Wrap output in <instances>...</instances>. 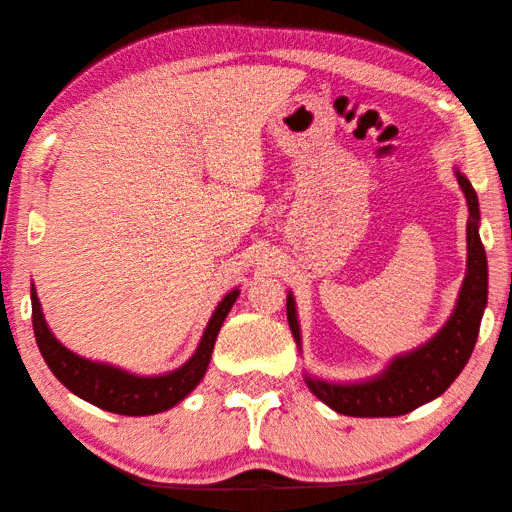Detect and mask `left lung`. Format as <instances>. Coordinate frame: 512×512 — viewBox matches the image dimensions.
Instances as JSON below:
<instances>
[{"label": "left lung", "instance_id": "left-lung-1", "mask_svg": "<svg viewBox=\"0 0 512 512\" xmlns=\"http://www.w3.org/2000/svg\"><path fill=\"white\" fill-rule=\"evenodd\" d=\"M457 181L468 201V268L450 320L425 345L396 356L385 371L362 383H329L306 374L304 380L324 405L345 416H403L434 401L448 389L472 356L483 309L488 304V264L479 237V199L459 170ZM286 318L300 347V324L293 293L286 297Z\"/></svg>", "mask_w": 512, "mask_h": 512}]
</instances>
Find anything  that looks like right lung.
<instances>
[{
  "instance_id": "obj_1",
  "label": "right lung",
  "mask_w": 512,
  "mask_h": 512,
  "mask_svg": "<svg viewBox=\"0 0 512 512\" xmlns=\"http://www.w3.org/2000/svg\"><path fill=\"white\" fill-rule=\"evenodd\" d=\"M237 297L239 288L230 291L217 304L192 358L179 369L163 376H136L125 369L105 365V362L87 360L78 356V353L69 351L53 336L49 324H46L35 286H31L33 331L44 362L69 392L80 396L82 401L100 407V410L123 416H150L170 410L176 403H181L201 383V378L210 365L217 333L221 324H224L228 311L232 309V304L237 302Z\"/></svg>"
}]
</instances>
